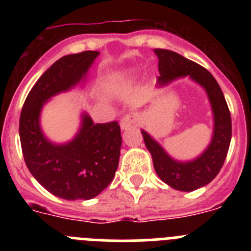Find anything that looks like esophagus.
Segmentation results:
<instances>
[{"instance_id":"1","label":"esophagus","mask_w":251,"mask_h":251,"mask_svg":"<svg viewBox=\"0 0 251 251\" xmlns=\"http://www.w3.org/2000/svg\"><path fill=\"white\" fill-rule=\"evenodd\" d=\"M137 121H138V113L137 112H130L128 114L123 115V118L121 119L122 129H128L129 127L137 124Z\"/></svg>"}]
</instances>
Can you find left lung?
Returning a JSON list of instances; mask_svg holds the SVG:
<instances>
[{"instance_id": "left-lung-1", "label": "left lung", "mask_w": 251, "mask_h": 251, "mask_svg": "<svg viewBox=\"0 0 251 251\" xmlns=\"http://www.w3.org/2000/svg\"><path fill=\"white\" fill-rule=\"evenodd\" d=\"M158 56V83L165 85L174 79L190 76L203 86L214 112L215 129L211 145L200 157L191 162H177L148 133L142 130L146 147L152 154L153 166L163 182L178 191H194L207 185L217 176L225 162L231 141V115L220 85L203 66L165 49H154Z\"/></svg>"}]
</instances>
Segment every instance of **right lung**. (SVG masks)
<instances>
[{"mask_svg":"<svg viewBox=\"0 0 251 251\" xmlns=\"http://www.w3.org/2000/svg\"><path fill=\"white\" fill-rule=\"evenodd\" d=\"M98 51H83L55 61L28 93L20 115L22 154L31 175L49 192L65 200H90L114 178L121 154L117 121L93 123L88 115L74 141L56 146L40 130L39 115L50 97L83 79Z\"/></svg>","mask_w":251,"mask_h":251,"instance_id":"add662e5","label":"right lung"}]
</instances>
